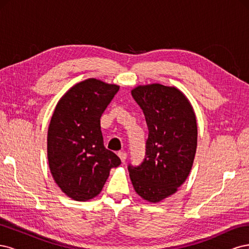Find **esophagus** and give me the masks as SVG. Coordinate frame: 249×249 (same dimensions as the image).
I'll return each instance as SVG.
<instances>
[{
	"label": "esophagus",
	"instance_id": "34e87169",
	"mask_svg": "<svg viewBox=\"0 0 249 249\" xmlns=\"http://www.w3.org/2000/svg\"><path fill=\"white\" fill-rule=\"evenodd\" d=\"M117 155H118V157L120 158V160H122V162H123V163H124V162H125V160H126V157H127L126 153L119 152Z\"/></svg>",
	"mask_w": 249,
	"mask_h": 249
}]
</instances>
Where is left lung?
I'll use <instances>...</instances> for the list:
<instances>
[{
    "instance_id": "8db88e82",
    "label": "left lung",
    "mask_w": 249,
    "mask_h": 249,
    "mask_svg": "<svg viewBox=\"0 0 249 249\" xmlns=\"http://www.w3.org/2000/svg\"><path fill=\"white\" fill-rule=\"evenodd\" d=\"M132 96L148 127L145 158L129 172L135 191L160 202L178 191L191 171L197 146L196 117L187 96L175 86L139 85Z\"/></svg>"
}]
</instances>
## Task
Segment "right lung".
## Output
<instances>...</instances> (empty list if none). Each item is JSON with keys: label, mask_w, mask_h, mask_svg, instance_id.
<instances>
[{"label": "right lung", "mask_w": 249, "mask_h": 249, "mask_svg": "<svg viewBox=\"0 0 249 249\" xmlns=\"http://www.w3.org/2000/svg\"><path fill=\"white\" fill-rule=\"evenodd\" d=\"M119 86L90 78L59 100L48 130V160L56 184L73 200L99 195L120 159L104 146L100 119Z\"/></svg>", "instance_id": "add662e5"}]
</instances>
